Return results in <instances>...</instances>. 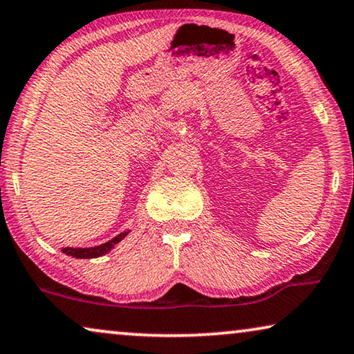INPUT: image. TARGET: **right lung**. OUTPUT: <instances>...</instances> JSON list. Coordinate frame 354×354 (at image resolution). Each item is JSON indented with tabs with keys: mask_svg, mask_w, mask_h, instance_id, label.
<instances>
[{
	"mask_svg": "<svg viewBox=\"0 0 354 354\" xmlns=\"http://www.w3.org/2000/svg\"><path fill=\"white\" fill-rule=\"evenodd\" d=\"M127 233H129V232L120 233L113 239H110L109 243L95 245V248H64L62 252L66 254V255H70V257H75V259H97V257H102V255H105L106 252H109V250L113 249L115 245L120 243V241L124 239L127 236Z\"/></svg>",
	"mask_w": 354,
	"mask_h": 354,
	"instance_id": "right-lung-1",
	"label": "right lung"
}]
</instances>
